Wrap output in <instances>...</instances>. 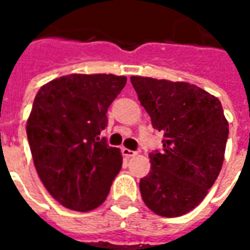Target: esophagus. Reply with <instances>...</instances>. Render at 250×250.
I'll return each mask as SVG.
<instances>
[{"mask_svg": "<svg viewBox=\"0 0 250 250\" xmlns=\"http://www.w3.org/2000/svg\"><path fill=\"white\" fill-rule=\"evenodd\" d=\"M121 151H123L124 157H126V158H132V157H136V155H137V151L129 150V149H126V147H124Z\"/></svg>", "mask_w": 250, "mask_h": 250, "instance_id": "esophagus-1", "label": "esophagus"}]
</instances>
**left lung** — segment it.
<instances>
[{
  "label": "left lung",
  "mask_w": 250,
  "mask_h": 250,
  "mask_svg": "<svg viewBox=\"0 0 250 250\" xmlns=\"http://www.w3.org/2000/svg\"><path fill=\"white\" fill-rule=\"evenodd\" d=\"M154 129L165 133L162 153H150L142 200L159 216H182L207 195L223 166L228 121L220 101L186 82L130 78Z\"/></svg>",
  "instance_id": "left-lung-1"
}]
</instances>
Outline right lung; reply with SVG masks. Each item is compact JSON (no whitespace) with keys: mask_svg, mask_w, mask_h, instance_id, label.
<instances>
[{"mask_svg":"<svg viewBox=\"0 0 250 250\" xmlns=\"http://www.w3.org/2000/svg\"><path fill=\"white\" fill-rule=\"evenodd\" d=\"M125 76L71 74L44 84L26 133L43 186L63 207L88 212L104 203L123 155L100 140Z\"/></svg>","mask_w":250,"mask_h":250,"instance_id":"right-lung-1","label":"right lung"}]
</instances>
